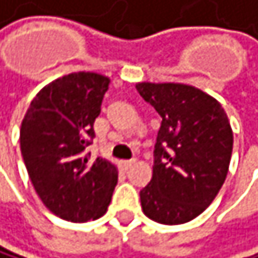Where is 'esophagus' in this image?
Returning a JSON list of instances; mask_svg holds the SVG:
<instances>
[{"mask_svg":"<svg viewBox=\"0 0 258 258\" xmlns=\"http://www.w3.org/2000/svg\"><path fill=\"white\" fill-rule=\"evenodd\" d=\"M133 164H135V161H122L120 162V167L123 168V170H128V168H130Z\"/></svg>","mask_w":258,"mask_h":258,"instance_id":"34e87169","label":"esophagus"}]
</instances>
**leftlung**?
Returning <instances> with one entry per match:
<instances>
[{
  "mask_svg": "<svg viewBox=\"0 0 258 258\" xmlns=\"http://www.w3.org/2000/svg\"><path fill=\"white\" fill-rule=\"evenodd\" d=\"M136 90L162 117L142 211L161 224L187 223L206 211L226 179L234 145L229 119L214 97L190 85L144 82Z\"/></svg>",
  "mask_w": 258,
  "mask_h": 258,
  "instance_id": "1",
  "label": "left lung"
}]
</instances>
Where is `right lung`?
<instances>
[{"instance_id":"1","label":"right lung","mask_w":258,"mask_h":258,"mask_svg":"<svg viewBox=\"0 0 258 258\" xmlns=\"http://www.w3.org/2000/svg\"><path fill=\"white\" fill-rule=\"evenodd\" d=\"M108 85V77L85 71L57 79L34 97L21 122L29 178L43 204L66 221L102 217L117 184L111 162L85 155Z\"/></svg>"}]
</instances>
